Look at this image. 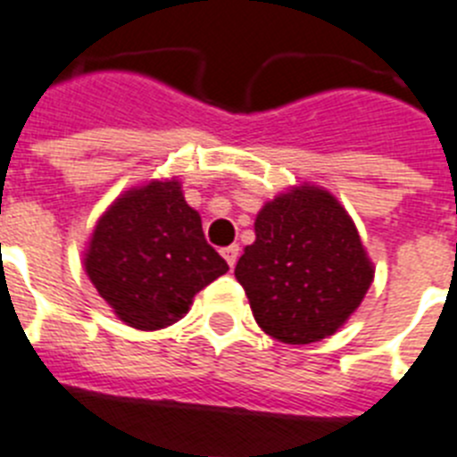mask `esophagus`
Wrapping results in <instances>:
<instances>
[{
  "label": "esophagus",
  "instance_id": "34e87169",
  "mask_svg": "<svg viewBox=\"0 0 457 457\" xmlns=\"http://www.w3.org/2000/svg\"><path fill=\"white\" fill-rule=\"evenodd\" d=\"M220 253H223L225 262H228V264H229V269H232V266L237 264V259H238V253H241V248H238L237 244H232V245H228V248H223V250H220Z\"/></svg>",
  "mask_w": 457,
  "mask_h": 457
}]
</instances>
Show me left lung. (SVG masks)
Instances as JSON below:
<instances>
[{"mask_svg":"<svg viewBox=\"0 0 457 457\" xmlns=\"http://www.w3.org/2000/svg\"><path fill=\"white\" fill-rule=\"evenodd\" d=\"M254 234L234 275L266 335L312 344L360 307L371 287V262L330 193L303 187L279 195L259 212Z\"/></svg>","mask_w":457,"mask_h":457,"instance_id":"left-lung-1","label":"left lung"}]
</instances>
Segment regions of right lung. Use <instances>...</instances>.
Instances as JSON below:
<instances>
[{"mask_svg":"<svg viewBox=\"0 0 457 457\" xmlns=\"http://www.w3.org/2000/svg\"><path fill=\"white\" fill-rule=\"evenodd\" d=\"M228 270L179 182H150L118 198L97 223L86 254L90 282L138 330L178 323L193 295Z\"/></svg>","mask_w":457,"mask_h":457,"instance_id":"add662e5","label":"right lung"}]
</instances>
